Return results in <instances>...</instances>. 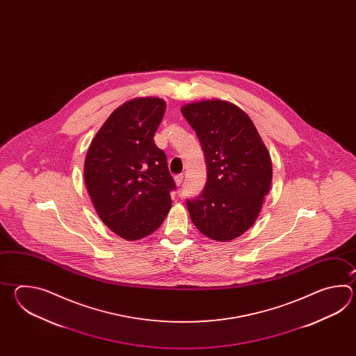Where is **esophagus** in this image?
Returning a JSON list of instances; mask_svg holds the SVG:
<instances>
[{
	"mask_svg": "<svg viewBox=\"0 0 356 356\" xmlns=\"http://www.w3.org/2000/svg\"><path fill=\"white\" fill-rule=\"evenodd\" d=\"M183 178H184L183 175H175V184H177V186H181V183H183Z\"/></svg>",
	"mask_w": 356,
	"mask_h": 356,
	"instance_id": "34e87169",
	"label": "esophagus"
}]
</instances>
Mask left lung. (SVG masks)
<instances>
[{"label":"left lung","instance_id":"1","mask_svg":"<svg viewBox=\"0 0 356 356\" xmlns=\"http://www.w3.org/2000/svg\"><path fill=\"white\" fill-rule=\"evenodd\" d=\"M204 150L207 181L187 200L192 222L213 241L245 233L258 218L273 181L270 154L250 117L219 99L181 106Z\"/></svg>","mask_w":356,"mask_h":356}]
</instances>
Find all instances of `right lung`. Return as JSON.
<instances>
[{
	"mask_svg": "<svg viewBox=\"0 0 356 356\" xmlns=\"http://www.w3.org/2000/svg\"><path fill=\"white\" fill-rule=\"evenodd\" d=\"M165 108L152 97L126 102L100 127L85 158V184L99 218L127 241L154 233L172 206L175 179L154 143Z\"/></svg>",
	"mask_w": 356,
	"mask_h": 356,
	"instance_id": "1",
	"label": "right lung"
}]
</instances>
